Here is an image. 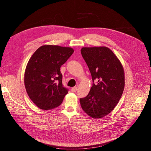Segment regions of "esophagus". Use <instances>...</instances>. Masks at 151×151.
Listing matches in <instances>:
<instances>
[{"mask_svg":"<svg viewBox=\"0 0 151 151\" xmlns=\"http://www.w3.org/2000/svg\"><path fill=\"white\" fill-rule=\"evenodd\" d=\"M77 89H78L77 87H73V88H72L71 89V92H76V91H77Z\"/></svg>","mask_w":151,"mask_h":151,"instance_id":"obj_1","label":"esophagus"}]
</instances>
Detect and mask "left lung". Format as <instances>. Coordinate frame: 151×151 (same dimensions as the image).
<instances>
[{
  "label": "left lung",
  "mask_w": 151,
  "mask_h": 151,
  "mask_svg": "<svg viewBox=\"0 0 151 151\" xmlns=\"http://www.w3.org/2000/svg\"><path fill=\"white\" fill-rule=\"evenodd\" d=\"M81 52L89 67L93 84L88 96L80 99V104L91 117L101 118L111 112L121 99L125 86L124 68L107 47H84Z\"/></svg>",
  "instance_id": "8db88e82"
}]
</instances>
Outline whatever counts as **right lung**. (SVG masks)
<instances>
[{"mask_svg": "<svg viewBox=\"0 0 151 151\" xmlns=\"http://www.w3.org/2000/svg\"><path fill=\"white\" fill-rule=\"evenodd\" d=\"M73 52L71 47L43 45L29 59L24 73L25 88L39 108L49 110L62 104L68 90L63 86L60 68Z\"/></svg>", "mask_w": 151, "mask_h": 151, "instance_id": "1", "label": "right lung"}]
</instances>
